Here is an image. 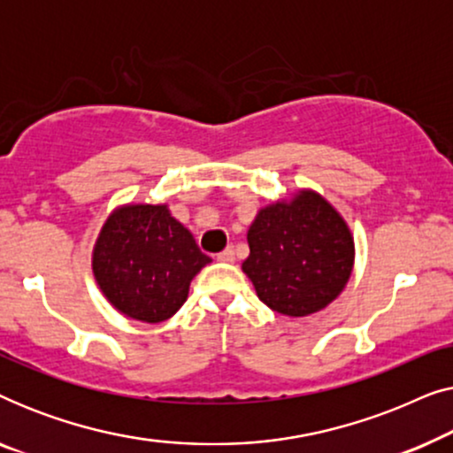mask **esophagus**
Masks as SVG:
<instances>
[{
    "instance_id": "1",
    "label": "esophagus",
    "mask_w": 453,
    "mask_h": 453,
    "mask_svg": "<svg viewBox=\"0 0 453 453\" xmlns=\"http://www.w3.org/2000/svg\"><path fill=\"white\" fill-rule=\"evenodd\" d=\"M216 259H219V262H225V264H233L234 262V250H233V247H226L225 251H220L219 256H216Z\"/></svg>"
}]
</instances>
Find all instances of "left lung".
<instances>
[{
  "instance_id": "8db88e82",
  "label": "left lung",
  "mask_w": 453,
  "mask_h": 453,
  "mask_svg": "<svg viewBox=\"0 0 453 453\" xmlns=\"http://www.w3.org/2000/svg\"><path fill=\"white\" fill-rule=\"evenodd\" d=\"M243 272L259 301L288 318H305L342 293L355 265V239L326 197L301 189L262 208L247 231Z\"/></svg>"
}]
</instances>
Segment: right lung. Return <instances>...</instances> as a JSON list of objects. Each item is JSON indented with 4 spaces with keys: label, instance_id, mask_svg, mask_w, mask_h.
Masks as SVG:
<instances>
[{
    "label": "right lung",
    "instance_id": "right-lung-1",
    "mask_svg": "<svg viewBox=\"0 0 453 453\" xmlns=\"http://www.w3.org/2000/svg\"><path fill=\"white\" fill-rule=\"evenodd\" d=\"M210 262L165 203L113 210L92 250V272L107 301L146 324L173 318L188 299L194 276Z\"/></svg>",
    "mask_w": 453,
    "mask_h": 453
}]
</instances>
